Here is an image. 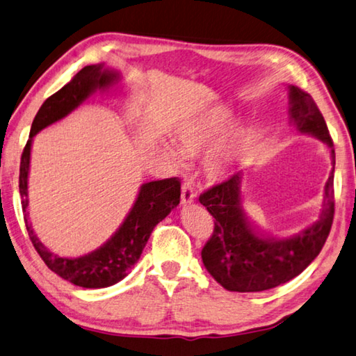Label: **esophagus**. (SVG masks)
<instances>
[{"label": "esophagus", "instance_id": "esophagus-1", "mask_svg": "<svg viewBox=\"0 0 356 356\" xmlns=\"http://www.w3.org/2000/svg\"><path fill=\"white\" fill-rule=\"evenodd\" d=\"M194 200H195L194 188H192L191 183H184L181 188V204L183 207H186V204L194 203Z\"/></svg>", "mask_w": 356, "mask_h": 356}]
</instances>
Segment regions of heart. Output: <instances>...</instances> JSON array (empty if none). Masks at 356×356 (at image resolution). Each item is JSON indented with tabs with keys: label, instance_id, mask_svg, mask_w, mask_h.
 I'll use <instances>...</instances> for the list:
<instances>
[{
	"label": "heart",
	"instance_id": "obj_1",
	"mask_svg": "<svg viewBox=\"0 0 356 356\" xmlns=\"http://www.w3.org/2000/svg\"><path fill=\"white\" fill-rule=\"evenodd\" d=\"M229 117V111L223 108L198 112L183 117L175 123L172 131L175 145L184 158H195L214 145L204 161V170L213 179L225 178L245 147V131L241 127H232L221 134ZM162 154L175 167L181 165V161L170 147L162 145Z\"/></svg>",
	"mask_w": 356,
	"mask_h": 356
}]
</instances>
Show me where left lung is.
Wrapping results in <instances>:
<instances>
[{"label": "left lung", "instance_id": "left-lung-1", "mask_svg": "<svg viewBox=\"0 0 356 356\" xmlns=\"http://www.w3.org/2000/svg\"><path fill=\"white\" fill-rule=\"evenodd\" d=\"M289 120L302 134H311L330 149L334 165V148L327 123L309 93L289 86ZM333 172L323 189V204L313 225L291 238H275L248 220L242 207V178H232L203 192L200 203L214 217V232L204 244L202 259L207 270L227 291L259 292L296 278L321 253L330 234L334 214Z\"/></svg>", "mask_w": 356, "mask_h": 356}]
</instances>
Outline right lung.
I'll return each mask as SVG.
<instances>
[{
  "instance_id": "add662e5",
  "label": "right lung",
  "mask_w": 356,
  "mask_h": 356,
  "mask_svg": "<svg viewBox=\"0 0 356 356\" xmlns=\"http://www.w3.org/2000/svg\"><path fill=\"white\" fill-rule=\"evenodd\" d=\"M120 81V73L104 64L87 65L79 70L68 84L62 87L40 106L33 122L29 140L23 149L20 162V195L24 213V223L37 253L43 263L60 278L81 288H108L128 275L131 267L139 261L143 247L149 239L153 228L178 207L181 197V184L178 178L159 179L140 186L133 208L124 217L117 232L104 244L79 258H60L49 252L37 238L28 222V173L33 137L49 124L67 117L83 104L97 90L106 92Z\"/></svg>"
}]
</instances>
